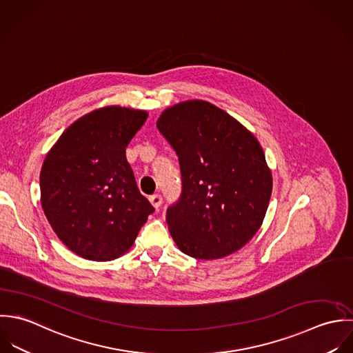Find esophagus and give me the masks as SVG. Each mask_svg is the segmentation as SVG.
<instances>
[{
  "instance_id": "esophagus-1",
  "label": "esophagus",
  "mask_w": 353,
  "mask_h": 353,
  "mask_svg": "<svg viewBox=\"0 0 353 353\" xmlns=\"http://www.w3.org/2000/svg\"><path fill=\"white\" fill-rule=\"evenodd\" d=\"M150 202H151V205L155 208V210H159V208H161V205H162V196L158 195V194H155V195L150 196Z\"/></svg>"
}]
</instances>
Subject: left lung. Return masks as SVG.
I'll use <instances>...</instances> for the list:
<instances>
[{"label": "left lung", "mask_w": 353, "mask_h": 353, "mask_svg": "<svg viewBox=\"0 0 353 353\" xmlns=\"http://www.w3.org/2000/svg\"><path fill=\"white\" fill-rule=\"evenodd\" d=\"M157 128L180 163L181 194L166 210L174 243L196 259L236 252L261 228L272 196L261 144L232 116L199 99L166 109Z\"/></svg>", "instance_id": "8db88e82"}]
</instances>
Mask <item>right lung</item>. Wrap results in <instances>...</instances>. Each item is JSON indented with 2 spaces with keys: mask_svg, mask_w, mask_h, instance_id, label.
Segmentation results:
<instances>
[{
  "mask_svg": "<svg viewBox=\"0 0 353 353\" xmlns=\"http://www.w3.org/2000/svg\"><path fill=\"white\" fill-rule=\"evenodd\" d=\"M145 120V112L128 108L94 110L67 128L46 155L39 179L43 212L81 258L121 256L154 212L125 157Z\"/></svg>",
  "mask_w": 353,
  "mask_h": 353,
  "instance_id": "right-lung-1",
  "label": "right lung"
}]
</instances>
